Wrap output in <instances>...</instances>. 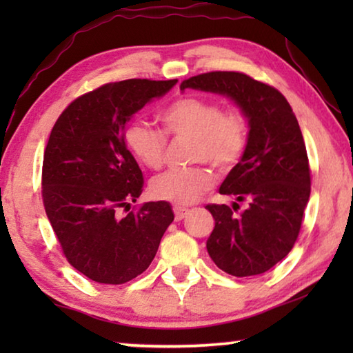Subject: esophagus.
<instances>
[{
  "instance_id": "1",
  "label": "esophagus",
  "mask_w": 353,
  "mask_h": 353,
  "mask_svg": "<svg viewBox=\"0 0 353 353\" xmlns=\"http://www.w3.org/2000/svg\"><path fill=\"white\" fill-rule=\"evenodd\" d=\"M172 212H174V219L176 221H182L190 213L188 208H182V207H174V208H172Z\"/></svg>"
}]
</instances>
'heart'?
I'll return each mask as SVG.
<instances>
[{"mask_svg":"<svg viewBox=\"0 0 353 353\" xmlns=\"http://www.w3.org/2000/svg\"><path fill=\"white\" fill-rule=\"evenodd\" d=\"M166 134L176 140H191L190 163H208L219 174H229L241 163L249 145V117L240 105H225L216 99L183 97L160 113ZM124 145L149 170L165 165L168 139L162 130L132 123L124 130ZM213 172L207 166L174 170L155 177L151 196L177 207L198 201L213 187Z\"/></svg>","mask_w":353,"mask_h":353,"instance_id":"1","label":"heart"}]
</instances>
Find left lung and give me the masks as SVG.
<instances>
[{
	"label": "left lung",
	"instance_id": "left-lung-1",
	"mask_svg": "<svg viewBox=\"0 0 353 353\" xmlns=\"http://www.w3.org/2000/svg\"><path fill=\"white\" fill-rule=\"evenodd\" d=\"M181 88L227 94L248 113V151L219 188L247 208L238 212L237 202L205 205L214 218L207 250L230 276L270 271L297 241L312 188L305 141L294 112L277 88L240 71L202 73L183 81Z\"/></svg>",
	"mask_w": 353,
	"mask_h": 353
}]
</instances>
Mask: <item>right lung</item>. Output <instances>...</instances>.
Here are the masks:
<instances>
[{
	"instance_id": "obj_1",
	"label": "right lung",
	"mask_w": 353,
	"mask_h": 353,
	"mask_svg": "<svg viewBox=\"0 0 353 353\" xmlns=\"http://www.w3.org/2000/svg\"><path fill=\"white\" fill-rule=\"evenodd\" d=\"M176 82L104 83L70 103L51 130L41 168L45 212L65 259L93 282L121 285L145 272L174 219L165 201L129 212L145 181L124 129Z\"/></svg>"
}]
</instances>
